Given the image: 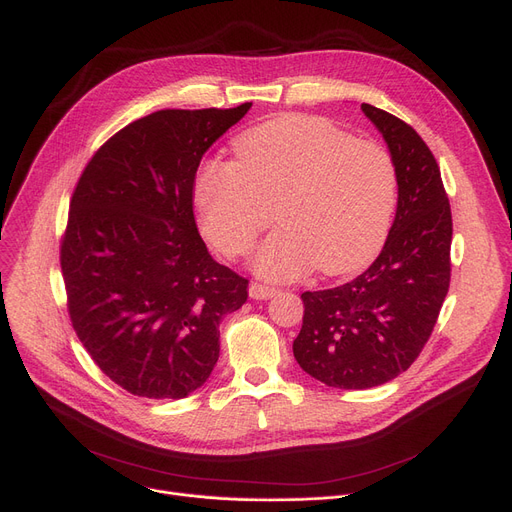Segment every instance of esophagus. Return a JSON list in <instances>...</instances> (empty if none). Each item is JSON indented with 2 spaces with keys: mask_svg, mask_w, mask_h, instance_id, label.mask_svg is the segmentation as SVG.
Wrapping results in <instances>:
<instances>
[{
  "mask_svg": "<svg viewBox=\"0 0 512 512\" xmlns=\"http://www.w3.org/2000/svg\"><path fill=\"white\" fill-rule=\"evenodd\" d=\"M276 292H278V288H274V286H267V284H261V282H253V284L249 286V294H251V299H255V301L272 299Z\"/></svg>",
  "mask_w": 512,
  "mask_h": 512,
  "instance_id": "obj_1",
  "label": "esophagus"
}]
</instances>
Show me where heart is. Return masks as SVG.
<instances>
[{
	"label": "heart",
	"instance_id": "1",
	"mask_svg": "<svg viewBox=\"0 0 512 512\" xmlns=\"http://www.w3.org/2000/svg\"><path fill=\"white\" fill-rule=\"evenodd\" d=\"M232 153V161H203L193 186L201 228L224 255H249L274 207L282 226L257 255L265 278L292 280L315 265L351 274L382 251L398 168L380 143L326 118L282 114L238 134Z\"/></svg>",
	"mask_w": 512,
	"mask_h": 512
}]
</instances>
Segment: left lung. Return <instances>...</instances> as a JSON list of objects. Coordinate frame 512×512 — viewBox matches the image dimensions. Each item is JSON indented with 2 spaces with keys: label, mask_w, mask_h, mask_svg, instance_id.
Masks as SVG:
<instances>
[{
  "label": "left lung",
  "mask_w": 512,
  "mask_h": 512,
  "mask_svg": "<svg viewBox=\"0 0 512 512\" xmlns=\"http://www.w3.org/2000/svg\"><path fill=\"white\" fill-rule=\"evenodd\" d=\"M398 168V207L386 245L355 280L303 292L294 359L332 388L365 390L407 371L434 332L450 286L452 213L438 161L417 130L361 103Z\"/></svg>",
  "instance_id": "8db88e82"
}]
</instances>
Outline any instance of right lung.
I'll return each mask as SVG.
<instances>
[{"mask_svg":"<svg viewBox=\"0 0 512 512\" xmlns=\"http://www.w3.org/2000/svg\"><path fill=\"white\" fill-rule=\"evenodd\" d=\"M159 110L107 139L70 199L60 265L72 328L134 396L184 398L220 357L249 280L213 261L193 213L203 153L251 110Z\"/></svg>","mask_w":512,"mask_h":512,"instance_id":"add662e5","label":"right lung"}]
</instances>
